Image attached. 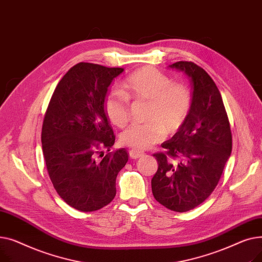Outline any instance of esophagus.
Returning a JSON list of instances; mask_svg holds the SVG:
<instances>
[{
    "label": "esophagus",
    "mask_w": 262,
    "mask_h": 262,
    "mask_svg": "<svg viewBox=\"0 0 262 262\" xmlns=\"http://www.w3.org/2000/svg\"><path fill=\"white\" fill-rule=\"evenodd\" d=\"M144 155L143 152L141 150H137V149H130L129 150V157L133 159H138Z\"/></svg>",
    "instance_id": "esophagus-1"
}]
</instances>
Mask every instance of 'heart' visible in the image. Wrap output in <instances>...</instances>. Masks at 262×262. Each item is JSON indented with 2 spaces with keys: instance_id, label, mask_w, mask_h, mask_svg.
<instances>
[{
  "instance_id": "b5f03b06",
  "label": "heart",
  "mask_w": 262,
  "mask_h": 262,
  "mask_svg": "<svg viewBox=\"0 0 262 262\" xmlns=\"http://www.w3.org/2000/svg\"><path fill=\"white\" fill-rule=\"evenodd\" d=\"M127 99L148 101V121L132 124L120 136L124 145L138 150L160 141L166 130L174 133L180 129L193 105V95L188 86L174 84L171 77L153 67L132 73L123 82L121 93H112L105 99V115L116 126H125L129 120Z\"/></svg>"
}]
</instances>
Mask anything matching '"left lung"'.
<instances>
[{"label":"left lung","instance_id":"obj_1","mask_svg":"<svg viewBox=\"0 0 262 262\" xmlns=\"http://www.w3.org/2000/svg\"><path fill=\"white\" fill-rule=\"evenodd\" d=\"M190 78L193 105L189 118L154 154L158 170L152 191L164 207L186 212L207 199L216 187L231 153V132L221 93L204 69L191 61L170 64Z\"/></svg>","mask_w":262,"mask_h":262}]
</instances>
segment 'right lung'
<instances>
[{"instance_id": "obj_1", "label": "right lung", "mask_w": 262, "mask_h": 262, "mask_svg": "<svg viewBox=\"0 0 262 262\" xmlns=\"http://www.w3.org/2000/svg\"><path fill=\"white\" fill-rule=\"evenodd\" d=\"M123 71L75 64L58 82L45 116L41 142L52 184L68 205L82 212L114 200L117 175L128 160L125 148L110 152L116 138L104 112L108 88Z\"/></svg>"}]
</instances>
